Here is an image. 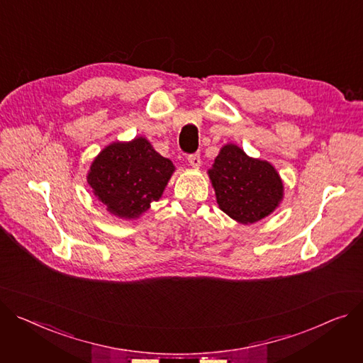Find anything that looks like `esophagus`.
<instances>
[{
    "label": "esophagus",
    "instance_id": "34e87169",
    "mask_svg": "<svg viewBox=\"0 0 363 363\" xmlns=\"http://www.w3.org/2000/svg\"><path fill=\"white\" fill-rule=\"evenodd\" d=\"M188 162L192 167H199L201 164V159H200V153H192L188 156Z\"/></svg>",
    "mask_w": 363,
    "mask_h": 363
}]
</instances>
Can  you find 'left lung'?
Returning <instances> with one entry per match:
<instances>
[{
  "label": "left lung",
  "instance_id": "1",
  "mask_svg": "<svg viewBox=\"0 0 363 363\" xmlns=\"http://www.w3.org/2000/svg\"><path fill=\"white\" fill-rule=\"evenodd\" d=\"M208 177L219 207L239 223H255L269 216L283 199V182L265 160L248 157L235 144H226Z\"/></svg>",
  "mask_w": 363,
  "mask_h": 363
}]
</instances>
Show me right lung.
Segmentation results:
<instances>
[{
    "mask_svg": "<svg viewBox=\"0 0 363 363\" xmlns=\"http://www.w3.org/2000/svg\"><path fill=\"white\" fill-rule=\"evenodd\" d=\"M174 171L171 160L138 137L104 149L90 166L87 182L112 214L134 219L162 197Z\"/></svg>",
    "mask_w": 363,
    "mask_h": 363,
    "instance_id": "obj_1",
    "label": "right lung"
}]
</instances>
